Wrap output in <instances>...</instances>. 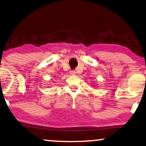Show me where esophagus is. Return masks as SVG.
<instances>
[{
    "label": "esophagus",
    "instance_id": "esophagus-1",
    "mask_svg": "<svg viewBox=\"0 0 146 146\" xmlns=\"http://www.w3.org/2000/svg\"><path fill=\"white\" fill-rule=\"evenodd\" d=\"M70 75H76V71H70Z\"/></svg>",
    "mask_w": 146,
    "mask_h": 146
}]
</instances>
